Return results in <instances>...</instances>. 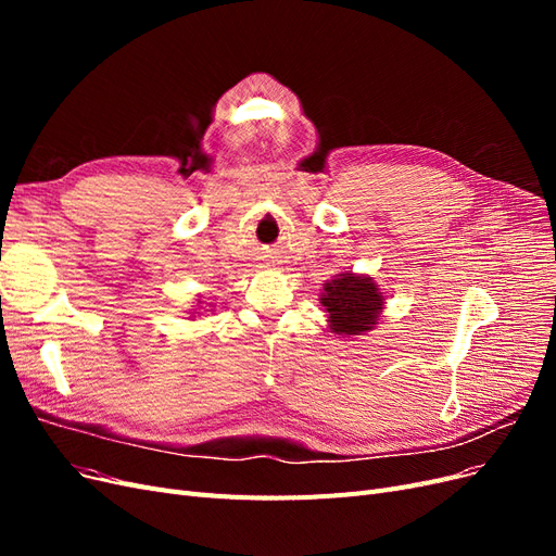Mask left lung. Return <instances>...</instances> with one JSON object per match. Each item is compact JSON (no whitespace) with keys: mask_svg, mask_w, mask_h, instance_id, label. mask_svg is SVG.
Returning <instances> with one entry per match:
<instances>
[{"mask_svg":"<svg viewBox=\"0 0 556 556\" xmlns=\"http://www.w3.org/2000/svg\"><path fill=\"white\" fill-rule=\"evenodd\" d=\"M323 306L329 313L331 331L341 336H359L376 325L382 308V296L371 278L339 274V278L327 282Z\"/></svg>","mask_w":556,"mask_h":556,"instance_id":"left-lung-1","label":"left lung"}]
</instances>
